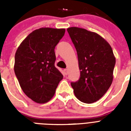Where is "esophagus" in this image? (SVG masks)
<instances>
[{"label": "esophagus", "instance_id": "obj_1", "mask_svg": "<svg viewBox=\"0 0 131 131\" xmlns=\"http://www.w3.org/2000/svg\"><path fill=\"white\" fill-rule=\"evenodd\" d=\"M64 75H67L68 74V69H64Z\"/></svg>", "mask_w": 131, "mask_h": 131}]
</instances>
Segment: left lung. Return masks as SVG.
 Returning <instances> with one entry per match:
<instances>
[{
	"label": "left lung",
	"instance_id": "1",
	"mask_svg": "<svg viewBox=\"0 0 131 131\" xmlns=\"http://www.w3.org/2000/svg\"><path fill=\"white\" fill-rule=\"evenodd\" d=\"M68 33L78 53L80 79L71 82L80 101L92 103L107 91L113 81L116 64L110 45L98 34L84 28L71 27Z\"/></svg>",
	"mask_w": 131,
	"mask_h": 131
}]
</instances>
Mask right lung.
Wrapping results in <instances>:
<instances>
[{
    "label": "right lung",
    "instance_id": "right-lung-1",
    "mask_svg": "<svg viewBox=\"0 0 131 131\" xmlns=\"http://www.w3.org/2000/svg\"><path fill=\"white\" fill-rule=\"evenodd\" d=\"M65 29L41 28L32 32L17 48L14 71L28 97L45 103L53 97L63 75L56 68L54 49Z\"/></svg>",
    "mask_w": 131,
    "mask_h": 131
}]
</instances>
